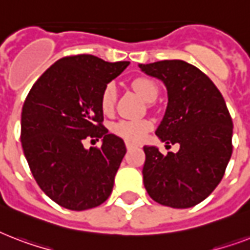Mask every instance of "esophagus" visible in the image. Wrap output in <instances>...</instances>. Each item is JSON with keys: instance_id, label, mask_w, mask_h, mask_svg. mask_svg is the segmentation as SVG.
<instances>
[{"instance_id": "esophagus-1", "label": "esophagus", "mask_w": 250, "mask_h": 250, "mask_svg": "<svg viewBox=\"0 0 250 250\" xmlns=\"http://www.w3.org/2000/svg\"><path fill=\"white\" fill-rule=\"evenodd\" d=\"M125 148H127V150H131L132 148H135V145L131 144V143H125Z\"/></svg>"}]
</instances>
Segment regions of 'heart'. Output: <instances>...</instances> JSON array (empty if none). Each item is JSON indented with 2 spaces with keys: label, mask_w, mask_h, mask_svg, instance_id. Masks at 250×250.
Listing matches in <instances>:
<instances>
[{
  "label": "heart",
  "mask_w": 250,
  "mask_h": 250,
  "mask_svg": "<svg viewBox=\"0 0 250 250\" xmlns=\"http://www.w3.org/2000/svg\"><path fill=\"white\" fill-rule=\"evenodd\" d=\"M133 89L144 98L145 101H154L158 96V85L154 80L149 78H136L132 82ZM117 85L113 82L104 86L101 93V109L104 113H111L117 101ZM152 128V123L146 119L140 121H118L111 125L110 129L114 135L125 139L129 143H139L144 139L149 129Z\"/></svg>",
  "instance_id": "heart-1"
}]
</instances>
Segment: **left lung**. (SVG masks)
I'll use <instances>...</instances> for the list:
<instances>
[{"mask_svg": "<svg viewBox=\"0 0 250 250\" xmlns=\"http://www.w3.org/2000/svg\"><path fill=\"white\" fill-rule=\"evenodd\" d=\"M139 66L167 89L166 113L156 135L180 145L178 153L167 154L144 146L145 189L161 205L192 208L221 183L232 154L233 125L225 98L204 72L184 61Z\"/></svg>", "mask_w": 250, "mask_h": 250, "instance_id": "1", "label": "left lung"}]
</instances>
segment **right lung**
Returning a JSON list of instances; mask_svg holds the SVG:
<instances>
[{
  "label": "right lung",
  "mask_w": 250,
  "mask_h": 250,
  "mask_svg": "<svg viewBox=\"0 0 250 250\" xmlns=\"http://www.w3.org/2000/svg\"><path fill=\"white\" fill-rule=\"evenodd\" d=\"M129 62L90 54L61 58L37 79L21 109V141L33 178L62 208L92 209L111 194L125 141L102 125L104 86ZM86 137L101 148H83Z\"/></svg>",
  "instance_id": "1"
}]
</instances>
